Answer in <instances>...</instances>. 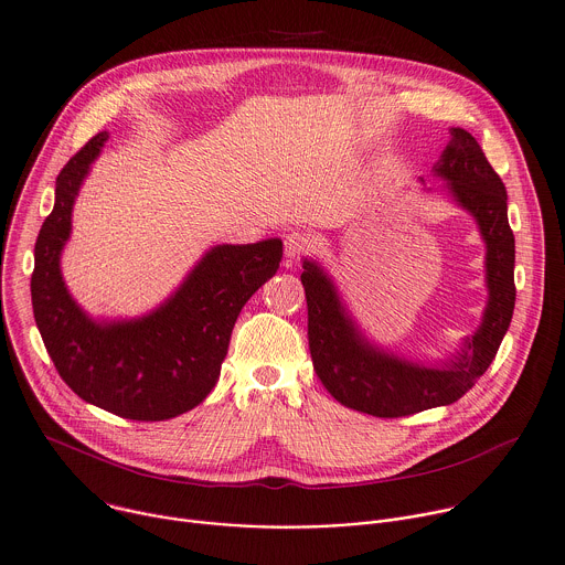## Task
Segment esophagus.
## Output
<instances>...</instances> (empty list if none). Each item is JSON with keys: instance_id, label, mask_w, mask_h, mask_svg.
Instances as JSON below:
<instances>
[{"instance_id": "esophagus-1", "label": "esophagus", "mask_w": 565, "mask_h": 565, "mask_svg": "<svg viewBox=\"0 0 565 565\" xmlns=\"http://www.w3.org/2000/svg\"><path fill=\"white\" fill-rule=\"evenodd\" d=\"M312 248V239L306 233H290L284 242V253L288 259H299L303 255H308Z\"/></svg>"}]
</instances>
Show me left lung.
<instances>
[{
  "label": "left lung",
  "mask_w": 565,
  "mask_h": 565,
  "mask_svg": "<svg viewBox=\"0 0 565 565\" xmlns=\"http://www.w3.org/2000/svg\"><path fill=\"white\" fill-rule=\"evenodd\" d=\"M448 191L475 215L488 255V308L468 350L446 367H426L386 354L361 339L343 312L332 281L303 262L301 284L308 303V345L317 377L345 408L372 417H408L461 399L492 363L514 310V235L508 224V195L501 177L477 139L452 128V141L435 166Z\"/></svg>",
  "instance_id": "1"
}]
</instances>
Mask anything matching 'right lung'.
<instances>
[{"instance_id":"1","label":"right lung","mask_w":565,"mask_h":565,"mask_svg":"<svg viewBox=\"0 0 565 565\" xmlns=\"http://www.w3.org/2000/svg\"><path fill=\"white\" fill-rule=\"evenodd\" d=\"M108 139L97 132L57 174L55 206L35 244L33 312L68 388L84 402L135 422H163L202 404L220 380L244 303L279 268L284 244L217 246L152 315L95 323L71 299L60 255L90 161Z\"/></svg>"}]
</instances>
